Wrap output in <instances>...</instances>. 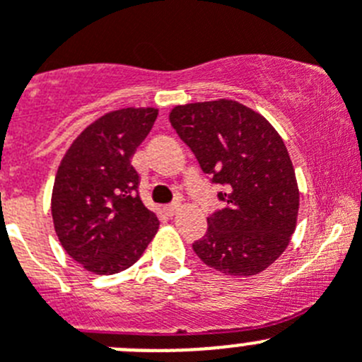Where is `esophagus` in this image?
Here are the masks:
<instances>
[{
    "label": "esophagus",
    "mask_w": 362,
    "mask_h": 362,
    "mask_svg": "<svg viewBox=\"0 0 362 362\" xmlns=\"http://www.w3.org/2000/svg\"><path fill=\"white\" fill-rule=\"evenodd\" d=\"M164 211H165V214H168V216H175V214H177V211H178V204L165 205Z\"/></svg>",
    "instance_id": "obj_1"
}]
</instances>
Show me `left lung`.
Here are the masks:
<instances>
[{
    "instance_id": "8db88e82",
    "label": "left lung",
    "mask_w": 362,
    "mask_h": 362,
    "mask_svg": "<svg viewBox=\"0 0 362 362\" xmlns=\"http://www.w3.org/2000/svg\"><path fill=\"white\" fill-rule=\"evenodd\" d=\"M170 121L209 182L223 189V209L209 212L192 250L225 275H257L296 227L300 194L286 144L261 114L232 100L180 105Z\"/></svg>"
}]
</instances>
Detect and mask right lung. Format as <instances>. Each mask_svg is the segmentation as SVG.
Returning <instances> with one entry per match:
<instances>
[{
	"instance_id": "add662e5",
	"label": "right lung",
	"mask_w": 362,
	"mask_h": 362,
	"mask_svg": "<svg viewBox=\"0 0 362 362\" xmlns=\"http://www.w3.org/2000/svg\"><path fill=\"white\" fill-rule=\"evenodd\" d=\"M155 109L105 114L76 137L53 185L55 232L69 257L98 275L130 268L146 250L158 219L139 197L135 150L157 119Z\"/></svg>"
}]
</instances>
